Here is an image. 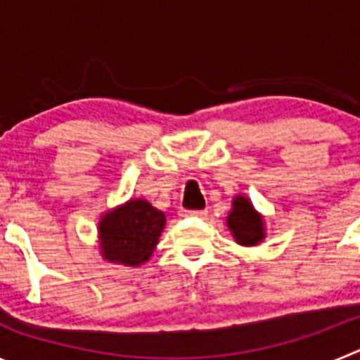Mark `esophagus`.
Masks as SVG:
<instances>
[{
  "instance_id": "34e87169",
  "label": "esophagus",
  "mask_w": 360,
  "mask_h": 360,
  "mask_svg": "<svg viewBox=\"0 0 360 360\" xmlns=\"http://www.w3.org/2000/svg\"><path fill=\"white\" fill-rule=\"evenodd\" d=\"M186 214L198 216V218H207L209 211H207V209H200V211H186Z\"/></svg>"
}]
</instances>
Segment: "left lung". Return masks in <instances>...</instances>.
I'll return each mask as SVG.
<instances>
[{"label": "left lung", "instance_id": "1", "mask_svg": "<svg viewBox=\"0 0 360 360\" xmlns=\"http://www.w3.org/2000/svg\"><path fill=\"white\" fill-rule=\"evenodd\" d=\"M232 236L240 245H256L263 240V218L254 211L252 203L243 196H236L227 218Z\"/></svg>", "mask_w": 360, "mask_h": 360}]
</instances>
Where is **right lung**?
Listing matches in <instances>:
<instances>
[{
    "label": "right lung",
    "mask_w": 360,
    "mask_h": 360,
    "mask_svg": "<svg viewBox=\"0 0 360 360\" xmlns=\"http://www.w3.org/2000/svg\"><path fill=\"white\" fill-rule=\"evenodd\" d=\"M164 224V212L146 200H129L122 207L108 212L98 224L104 259L128 266L148 262Z\"/></svg>",
    "instance_id": "add662e5"
}]
</instances>
